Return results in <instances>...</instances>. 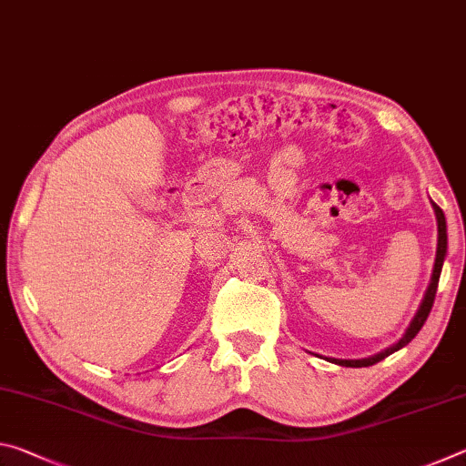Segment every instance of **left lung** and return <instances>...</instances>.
<instances>
[{
  "label": "left lung",
  "mask_w": 466,
  "mask_h": 466,
  "mask_svg": "<svg viewBox=\"0 0 466 466\" xmlns=\"http://www.w3.org/2000/svg\"><path fill=\"white\" fill-rule=\"evenodd\" d=\"M433 209H436V218H438V250H436V263H433V273H431V281H430V288L425 291L423 296V302L420 306V310H417L415 319L411 320V325H409L407 333L399 339V343H394L389 350H384L382 353H376L372 358H366V360H329V361H335L339 366H347V368H366V366H374L378 361H382L384 358H389L390 353L399 351L400 347H405L407 343H411V339L420 333L423 322L428 320L430 317V310L433 306V299H436V291H438V281H440V273H441V263H444V257H446V218H444V211H441L436 203H433Z\"/></svg>",
  "instance_id": "1"
}]
</instances>
